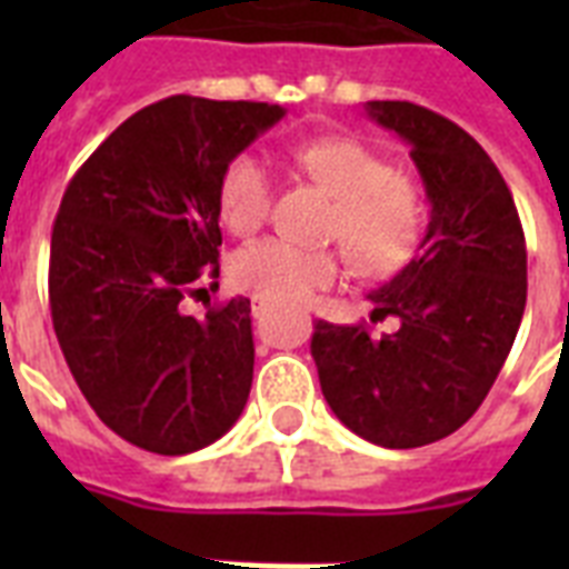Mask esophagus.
<instances>
[{
	"mask_svg": "<svg viewBox=\"0 0 569 569\" xmlns=\"http://www.w3.org/2000/svg\"><path fill=\"white\" fill-rule=\"evenodd\" d=\"M268 307H271V303H268L266 298H253V316H257V319L259 316H266Z\"/></svg>",
	"mask_w": 569,
	"mask_h": 569,
	"instance_id": "obj_1",
	"label": "esophagus"
}]
</instances>
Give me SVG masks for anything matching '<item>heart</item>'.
<instances>
[{
	"instance_id": "b5f03b06",
	"label": "heart",
	"mask_w": 569,
	"mask_h": 569,
	"mask_svg": "<svg viewBox=\"0 0 569 569\" xmlns=\"http://www.w3.org/2000/svg\"><path fill=\"white\" fill-rule=\"evenodd\" d=\"M289 164L337 200L330 236L346 244L355 268L366 277L401 271L422 241V194L405 173L360 138L328 136L289 150ZM274 180L257 156H236L218 182L221 221L236 236L257 232L268 218ZM342 274L333 250H310L280 239L250 241L230 257V280L271 303H301Z\"/></svg>"
}]
</instances>
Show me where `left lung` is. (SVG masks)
<instances>
[{
    "label": "left lung",
    "mask_w": 569,
    "mask_h": 569,
    "mask_svg": "<svg viewBox=\"0 0 569 569\" xmlns=\"http://www.w3.org/2000/svg\"><path fill=\"white\" fill-rule=\"evenodd\" d=\"M410 144L431 221L410 262L375 289L372 321H316L312 360L339 422L383 449L449 437L476 413L511 355L526 310V236L513 197L476 138L405 100L366 102Z\"/></svg>",
    "instance_id": "8db88e82"
}]
</instances>
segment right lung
I'll list each match as a JSON object with an SVG mask.
<instances>
[{
  "label": "right lung",
  "mask_w": 569,
  "mask_h": 569,
  "mask_svg": "<svg viewBox=\"0 0 569 569\" xmlns=\"http://www.w3.org/2000/svg\"><path fill=\"white\" fill-rule=\"evenodd\" d=\"M283 114L177 93L123 120L61 197L52 328L93 413L138 449H203L248 405L250 301L230 298L203 316L182 301L218 277L223 168Z\"/></svg>",
  "instance_id": "1"
}]
</instances>
